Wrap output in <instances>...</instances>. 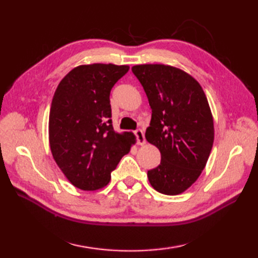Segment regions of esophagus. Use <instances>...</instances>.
Listing matches in <instances>:
<instances>
[{"instance_id":"34e87169","label":"esophagus","mask_w":258,"mask_h":258,"mask_svg":"<svg viewBox=\"0 0 258 258\" xmlns=\"http://www.w3.org/2000/svg\"><path fill=\"white\" fill-rule=\"evenodd\" d=\"M134 133L136 135V139H138V144L139 145H144L146 143V140L144 138V133L142 132V130H136Z\"/></svg>"}]
</instances>
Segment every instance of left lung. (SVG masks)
<instances>
[{"label":"left lung","instance_id":"1","mask_svg":"<svg viewBox=\"0 0 258 258\" xmlns=\"http://www.w3.org/2000/svg\"><path fill=\"white\" fill-rule=\"evenodd\" d=\"M152 108L145 138L161 152V164L147 172L152 187L165 195L189 188L204 169L214 143L207 97L193 76L164 64L134 65Z\"/></svg>","mask_w":258,"mask_h":258}]
</instances>
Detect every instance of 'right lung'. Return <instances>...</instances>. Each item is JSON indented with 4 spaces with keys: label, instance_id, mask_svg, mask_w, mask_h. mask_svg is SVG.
<instances>
[{
    "label": "right lung",
    "instance_id": "1",
    "mask_svg": "<svg viewBox=\"0 0 258 258\" xmlns=\"http://www.w3.org/2000/svg\"><path fill=\"white\" fill-rule=\"evenodd\" d=\"M128 65H79L64 76L54 93L48 142L54 161L70 183L83 190L106 186L111 172L136 143L131 132L112 125L109 93Z\"/></svg>",
    "mask_w": 258,
    "mask_h": 258
}]
</instances>
